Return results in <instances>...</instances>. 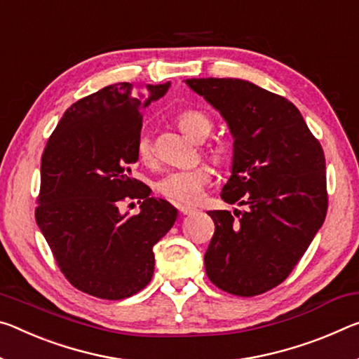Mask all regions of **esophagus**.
Returning a JSON list of instances; mask_svg holds the SVG:
<instances>
[{
	"instance_id": "obj_1",
	"label": "esophagus",
	"mask_w": 359,
	"mask_h": 359,
	"mask_svg": "<svg viewBox=\"0 0 359 359\" xmlns=\"http://www.w3.org/2000/svg\"><path fill=\"white\" fill-rule=\"evenodd\" d=\"M179 210H180L182 215H190V214H195L196 212V209L195 208H190V206H180Z\"/></svg>"
}]
</instances>
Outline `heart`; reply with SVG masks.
Masks as SVG:
<instances>
[{
    "label": "heart",
    "mask_w": 359,
    "mask_h": 359,
    "mask_svg": "<svg viewBox=\"0 0 359 359\" xmlns=\"http://www.w3.org/2000/svg\"><path fill=\"white\" fill-rule=\"evenodd\" d=\"M177 124L182 133L191 140L201 142L210 134L212 123L206 113L200 110H184L177 115ZM137 155L142 161L149 163L153 159L151 140L147 134H140L137 139ZM214 158H220V150L212 151ZM210 182V169L198 166L193 169L169 170L155 184V189L168 200L179 204H193L200 200L203 189Z\"/></svg>",
    "instance_id": "b5f03b06"
}]
</instances>
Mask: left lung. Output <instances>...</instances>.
<instances>
[{
    "mask_svg": "<svg viewBox=\"0 0 359 359\" xmlns=\"http://www.w3.org/2000/svg\"><path fill=\"white\" fill-rule=\"evenodd\" d=\"M225 119L231 175L222 200L244 210H209L215 224L204 254L209 280L240 297L289 276L327 210L326 159L292 102L240 78L185 79Z\"/></svg>",
    "mask_w": 359,
    "mask_h": 359,
    "instance_id": "8db88e82",
    "label": "left lung"
}]
</instances>
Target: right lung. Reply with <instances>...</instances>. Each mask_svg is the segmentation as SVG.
<instances>
[{"label": "right lung", "instance_id": "add662e5", "mask_svg": "<svg viewBox=\"0 0 359 359\" xmlns=\"http://www.w3.org/2000/svg\"><path fill=\"white\" fill-rule=\"evenodd\" d=\"M170 83L110 84L75 102L57 124L41 156L35 212L62 273L79 291L126 299L150 283L153 246L172 229L177 209L130 179L139 159L140 111ZM126 197L144 199L141 212H118ZM140 203V201H139Z\"/></svg>", "mask_w": 359, "mask_h": 359}]
</instances>
